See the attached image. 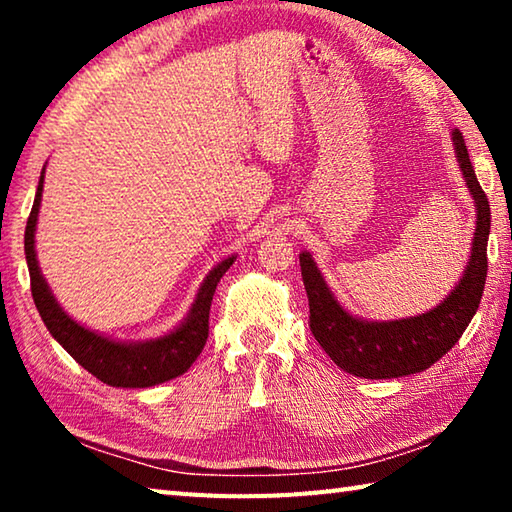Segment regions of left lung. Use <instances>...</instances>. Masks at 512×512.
Instances as JSON below:
<instances>
[{
  "instance_id": "1",
  "label": "left lung",
  "mask_w": 512,
  "mask_h": 512,
  "mask_svg": "<svg viewBox=\"0 0 512 512\" xmlns=\"http://www.w3.org/2000/svg\"><path fill=\"white\" fill-rule=\"evenodd\" d=\"M458 169L476 210L470 259L461 280L436 307L400 320H368L350 314L329 289L314 257L300 253V271L309 298V327L329 359L363 379H393L422 372L454 348L474 318L488 275L490 205L472 169L463 135L452 133Z\"/></svg>"
}]
</instances>
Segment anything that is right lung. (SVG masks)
I'll return each instance as SVG.
<instances>
[{
  "label": "right lung",
  "mask_w": 512,
  "mask_h": 512,
  "mask_svg": "<svg viewBox=\"0 0 512 512\" xmlns=\"http://www.w3.org/2000/svg\"><path fill=\"white\" fill-rule=\"evenodd\" d=\"M42 187H45V167L40 171L38 192L33 198V207L24 232V255L31 275V293L36 302L42 323L47 325L49 334L63 345L69 357L103 384L115 388H149L176 379L189 370V366L201 354L210 332V307L216 284L221 282L225 271L235 264L237 255L225 257L205 275L196 298L189 307L187 316L158 339L146 341H117L112 336L99 334L85 327L67 314L58 305L51 293L45 275L40 271L36 255V228L42 201Z\"/></svg>",
  "instance_id": "obj_1"
}]
</instances>
